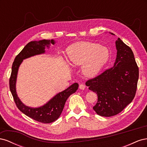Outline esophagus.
<instances>
[{
  "label": "esophagus",
  "mask_w": 147,
  "mask_h": 147,
  "mask_svg": "<svg viewBox=\"0 0 147 147\" xmlns=\"http://www.w3.org/2000/svg\"><path fill=\"white\" fill-rule=\"evenodd\" d=\"M85 88H86V86H85V85H84V84H80L79 88L80 89V90H84V89H85Z\"/></svg>",
  "instance_id": "34e87169"
}]
</instances>
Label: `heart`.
Masks as SVG:
<instances>
[{
    "label": "heart",
    "instance_id": "obj_1",
    "mask_svg": "<svg viewBox=\"0 0 147 147\" xmlns=\"http://www.w3.org/2000/svg\"><path fill=\"white\" fill-rule=\"evenodd\" d=\"M69 63L73 65H82V72L87 77H95L110 58L107 48L98 43L81 42L69 47L66 50Z\"/></svg>",
    "mask_w": 147,
    "mask_h": 147
}]
</instances>
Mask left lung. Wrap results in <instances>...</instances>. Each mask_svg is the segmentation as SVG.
Masks as SVG:
<instances>
[{"label":"left lung","instance_id":"8db88e82","mask_svg":"<svg viewBox=\"0 0 147 147\" xmlns=\"http://www.w3.org/2000/svg\"><path fill=\"white\" fill-rule=\"evenodd\" d=\"M115 44L117 55L113 67L86 82L89 90L97 95L93 109L102 117L116 115L131 103L139 79V67L131 48L119 38Z\"/></svg>","mask_w":147,"mask_h":147}]
</instances>
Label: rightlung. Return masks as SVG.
Returning a JSON list of instances; mask_svg holds the SVG:
<instances>
[{"instance_id":"add662e5","label":"right lung","mask_w":147,"mask_h":147,"mask_svg":"<svg viewBox=\"0 0 147 147\" xmlns=\"http://www.w3.org/2000/svg\"><path fill=\"white\" fill-rule=\"evenodd\" d=\"M55 43L53 39L51 40L44 39L29 42L16 56L12 65L9 81L10 90L17 107L26 116L42 123H50L58 119L63 112L67 99L71 94L76 92L78 90V84L75 83L65 90L57 93L43 105L32 108L24 105L17 95L16 90L17 75L20 66L24 59L35 55L43 54L45 53V47L49 48L50 44L55 45Z\"/></svg>"}]
</instances>
